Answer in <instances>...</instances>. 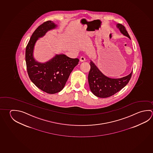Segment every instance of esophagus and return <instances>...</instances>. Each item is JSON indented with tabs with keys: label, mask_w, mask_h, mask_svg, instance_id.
Returning <instances> with one entry per match:
<instances>
[{
	"label": "esophagus",
	"mask_w": 153,
	"mask_h": 153,
	"mask_svg": "<svg viewBox=\"0 0 153 153\" xmlns=\"http://www.w3.org/2000/svg\"><path fill=\"white\" fill-rule=\"evenodd\" d=\"M79 61L81 62H85V59L84 57H80V59H79Z\"/></svg>",
	"instance_id": "34e87169"
}]
</instances>
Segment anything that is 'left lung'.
Here are the masks:
<instances>
[{
	"mask_svg": "<svg viewBox=\"0 0 153 153\" xmlns=\"http://www.w3.org/2000/svg\"><path fill=\"white\" fill-rule=\"evenodd\" d=\"M116 27L124 36L131 39L125 27L120 24ZM90 70L88 75L89 86L92 93L99 98H107L121 90L128 84L131 78L132 71L128 75L118 78H113L104 75L96 65L90 60Z\"/></svg>",
	"mask_w": 153,
	"mask_h": 153,
	"instance_id": "8db88e82",
	"label": "left lung"
}]
</instances>
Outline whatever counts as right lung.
<instances>
[{
    "mask_svg": "<svg viewBox=\"0 0 153 153\" xmlns=\"http://www.w3.org/2000/svg\"><path fill=\"white\" fill-rule=\"evenodd\" d=\"M57 25L47 21L35 30L26 49L25 59L30 79L42 91L49 94L57 93L64 88L70 74L78 65L79 59H71L63 54H56L46 62H38L34 57L36 41Z\"/></svg>",
    "mask_w": 153,
    "mask_h": 153,
    "instance_id": "add662e5",
    "label": "right lung"
}]
</instances>
